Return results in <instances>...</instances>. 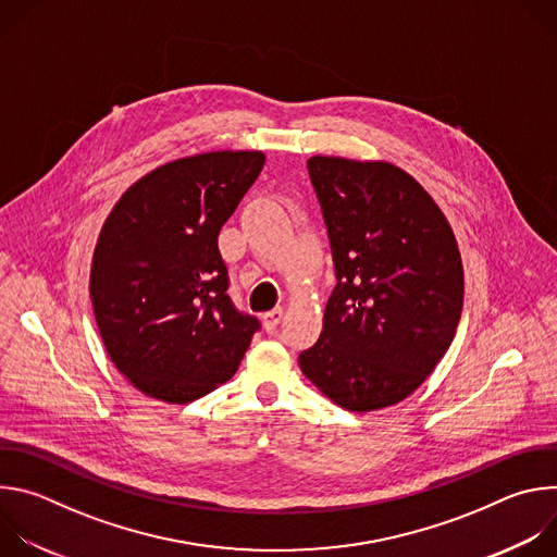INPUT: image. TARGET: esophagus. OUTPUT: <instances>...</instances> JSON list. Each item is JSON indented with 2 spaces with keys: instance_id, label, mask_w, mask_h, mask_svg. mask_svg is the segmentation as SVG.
I'll return each mask as SVG.
<instances>
[{
  "instance_id": "esophagus-1",
  "label": "esophagus",
  "mask_w": 557,
  "mask_h": 557,
  "mask_svg": "<svg viewBox=\"0 0 557 557\" xmlns=\"http://www.w3.org/2000/svg\"><path fill=\"white\" fill-rule=\"evenodd\" d=\"M282 317H284V308H273V310L264 312V314H262L264 329H267L269 333H271V331H275V329L280 326V322H282Z\"/></svg>"
}]
</instances>
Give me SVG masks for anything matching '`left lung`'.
Instances as JSON below:
<instances>
[{"label":"left lung","instance_id":"left-lung-1","mask_svg":"<svg viewBox=\"0 0 557 557\" xmlns=\"http://www.w3.org/2000/svg\"><path fill=\"white\" fill-rule=\"evenodd\" d=\"M337 286L304 376L344 410L410 396L447 352L462 310V262L434 198L385 161L310 156Z\"/></svg>","mask_w":557,"mask_h":557}]
</instances>
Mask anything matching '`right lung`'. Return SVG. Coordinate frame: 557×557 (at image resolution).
<instances>
[{
    "mask_svg": "<svg viewBox=\"0 0 557 557\" xmlns=\"http://www.w3.org/2000/svg\"><path fill=\"white\" fill-rule=\"evenodd\" d=\"M264 158L222 149L165 163L127 187L101 226L90 271L97 326L112 363L151 399L209 394L260 329L226 295L218 235Z\"/></svg>",
    "mask_w": 557,
    "mask_h": 557,
    "instance_id": "obj_1",
    "label": "right lung"
}]
</instances>
